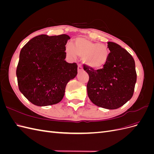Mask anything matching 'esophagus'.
Masks as SVG:
<instances>
[{
    "label": "esophagus",
    "instance_id": "34e87169",
    "mask_svg": "<svg viewBox=\"0 0 154 154\" xmlns=\"http://www.w3.org/2000/svg\"><path fill=\"white\" fill-rule=\"evenodd\" d=\"M83 67L81 66L80 64H79L78 65V72H82V71H83Z\"/></svg>",
    "mask_w": 154,
    "mask_h": 154
}]
</instances>
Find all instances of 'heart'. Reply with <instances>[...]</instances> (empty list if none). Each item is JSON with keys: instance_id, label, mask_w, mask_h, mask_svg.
<instances>
[{"instance_id": "b5f03b06", "label": "heart", "mask_w": 154, "mask_h": 154, "mask_svg": "<svg viewBox=\"0 0 154 154\" xmlns=\"http://www.w3.org/2000/svg\"><path fill=\"white\" fill-rule=\"evenodd\" d=\"M65 51L71 57L74 58L76 54L83 57V63L91 69L103 67L109 57V50L106 45L83 37H78L74 40L73 46L67 45Z\"/></svg>"}]
</instances>
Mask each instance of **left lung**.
Masks as SVG:
<instances>
[{"label":"left lung","mask_w":154,"mask_h":154,"mask_svg":"<svg viewBox=\"0 0 154 154\" xmlns=\"http://www.w3.org/2000/svg\"><path fill=\"white\" fill-rule=\"evenodd\" d=\"M110 53L103 69L94 71L85 65L89 76L87 88L91 101L102 108L118 109L132 98L137 80L132 55L117 44L108 42Z\"/></svg>","instance_id":"left-lung-1"}]
</instances>
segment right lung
I'll use <instances>...</instances> for the list:
<instances>
[{"label": "right lung", "instance_id": "right-lung-1", "mask_svg": "<svg viewBox=\"0 0 154 154\" xmlns=\"http://www.w3.org/2000/svg\"><path fill=\"white\" fill-rule=\"evenodd\" d=\"M67 35H40L31 39L20 51L17 68L18 88L31 103L44 106L63 99L67 83L78 74L76 63L65 59Z\"/></svg>", "mask_w": 154, "mask_h": 154}]
</instances>
